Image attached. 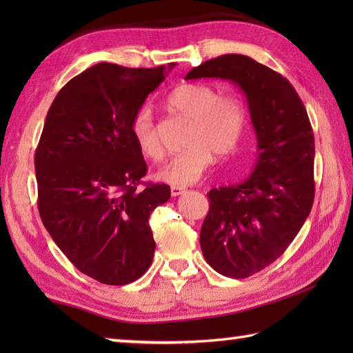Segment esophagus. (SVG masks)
Segmentation results:
<instances>
[{
  "label": "esophagus",
  "mask_w": 353,
  "mask_h": 353,
  "mask_svg": "<svg viewBox=\"0 0 353 353\" xmlns=\"http://www.w3.org/2000/svg\"><path fill=\"white\" fill-rule=\"evenodd\" d=\"M183 192H185V188H182V186H171V196L172 197L182 196Z\"/></svg>",
  "instance_id": "obj_1"
}]
</instances>
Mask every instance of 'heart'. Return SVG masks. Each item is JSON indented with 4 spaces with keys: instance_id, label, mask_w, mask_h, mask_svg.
Segmentation results:
<instances>
[{
    "instance_id": "1",
    "label": "heart",
    "mask_w": 353,
    "mask_h": 353,
    "mask_svg": "<svg viewBox=\"0 0 353 353\" xmlns=\"http://www.w3.org/2000/svg\"><path fill=\"white\" fill-rule=\"evenodd\" d=\"M170 106L192 118L185 152L177 153L156 172L159 181L172 186L199 182L212 163V153L229 156L241 142L247 127V109L238 95H221L211 83H185L168 95ZM132 137L147 159L159 161L163 154L162 138L153 110L141 106L132 118Z\"/></svg>"
}]
</instances>
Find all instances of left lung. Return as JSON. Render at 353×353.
Here are the masks:
<instances>
[{"instance_id":"1","label":"left lung","mask_w":353,"mask_h":353,"mask_svg":"<svg viewBox=\"0 0 353 353\" xmlns=\"http://www.w3.org/2000/svg\"><path fill=\"white\" fill-rule=\"evenodd\" d=\"M216 77L243 89L258 138V162L243 183L208 192L200 245L215 272L244 279L288 249L314 203V133L290 81L249 56L223 54L186 80Z\"/></svg>"}]
</instances>
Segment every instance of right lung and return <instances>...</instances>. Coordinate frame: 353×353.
Wrapping results in <instances>:
<instances>
[{
    "mask_svg": "<svg viewBox=\"0 0 353 353\" xmlns=\"http://www.w3.org/2000/svg\"><path fill=\"white\" fill-rule=\"evenodd\" d=\"M163 80V65L97 63L59 91L45 118L34 153L41 220L74 267L101 283H130L152 265L148 216L171 192L139 188L147 163L130 123Z\"/></svg>",
    "mask_w": 353,
    "mask_h": 353,
    "instance_id": "obj_1",
    "label": "right lung"
}]
</instances>
